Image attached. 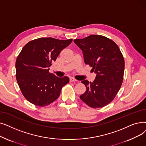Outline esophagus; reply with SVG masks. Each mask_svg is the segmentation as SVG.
<instances>
[{"mask_svg": "<svg viewBox=\"0 0 146 146\" xmlns=\"http://www.w3.org/2000/svg\"><path fill=\"white\" fill-rule=\"evenodd\" d=\"M77 81L78 80L76 79H75L73 78H70V82H77Z\"/></svg>", "mask_w": 146, "mask_h": 146, "instance_id": "34e87169", "label": "esophagus"}]
</instances>
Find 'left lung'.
Returning <instances> with one entry per match:
<instances>
[{
	"label": "left lung",
	"instance_id": "8db88e82",
	"mask_svg": "<svg viewBox=\"0 0 146 146\" xmlns=\"http://www.w3.org/2000/svg\"><path fill=\"white\" fill-rule=\"evenodd\" d=\"M74 42L84 54V61L97 74L93 82L82 81L85 92L80 98L94 109L110 103L121 87L125 68L123 55L117 44L104 36L92 35Z\"/></svg>",
	"mask_w": 146,
	"mask_h": 146
}]
</instances>
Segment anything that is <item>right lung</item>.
Masks as SVG:
<instances>
[{"label":"right lung","instance_id":"right-lung-1","mask_svg":"<svg viewBox=\"0 0 146 146\" xmlns=\"http://www.w3.org/2000/svg\"><path fill=\"white\" fill-rule=\"evenodd\" d=\"M72 40L41 37L23 48L16 60V79L23 96L29 102L44 107L59 97L69 79L56 77L49 72V67Z\"/></svg>","mask_w":146,"mask_h":146}]
</instances>
